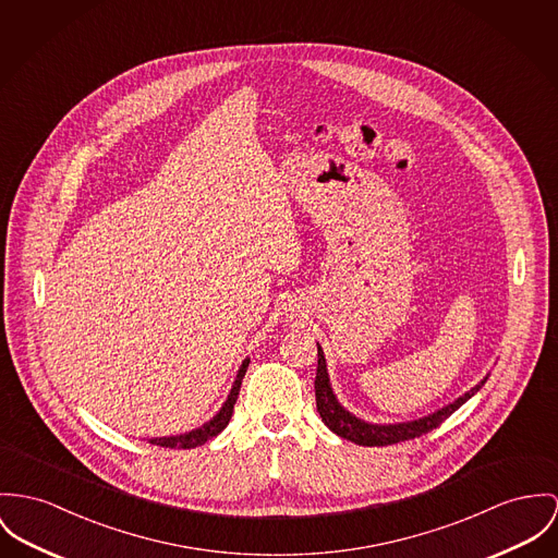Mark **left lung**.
Instances as JSON below:
<instances>
[{"label":"left lung","mask_w":558,"mask_h":558,"mask_svg":"<svg viewBox=\"0 0 558 558\" xmlns=\"http://www.w3.org/2000/svg\"><path fill=\"white\" fill-rule=\"evenodd\" d=\"M484 383H486V378L473 386L472 390H468L463 397H459L457 401L444 405L441 410L433 412L429 416H423L418 421L397 423V425H372V423H365V421L352 416L348 410H343L340 405V401L336 399V395L331 390L323 348L318 345V367H316L314 388H316L318 414H320L323 423L329 429L338 433L340 437L348 439V441L359 444V446H390V444L414 439V437H421L429 430L437 429L450 414H454L468 399H472L473 395L484 386Z\"/></svg>","instance_id":"1"}]
</instances>
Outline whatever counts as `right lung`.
<instances>
[{
    "label": "right lung",
    "instance_id": "add662e5",
    "mask_svg": "<svg viewBox=\"0 0 558 558\" xmlns=\"http://www.w3.org/2000/svg\"><path fill=\"white\" fill-rule=\"evenodd\" d=\"M248 363H251V359H246V361L242 363V367H240V372H238V376H235V383H233V388H231V392H229L227 401L222 403V408L218 410V414H216L215 418H213L210 423H206V425H204V427H199V429L182 433V435H172V437H153V439H148V441H150V444H155V446H161V448H182V450H186V448L204 446L208 439L216 437L220 430L225 429V427L229 425V421H231L233 405H235V401H238L240 386H242V380H244V374H246Z\"/></svg>",
    "mask_w": 558,
    "mask_h": 558
}]
</instances>
